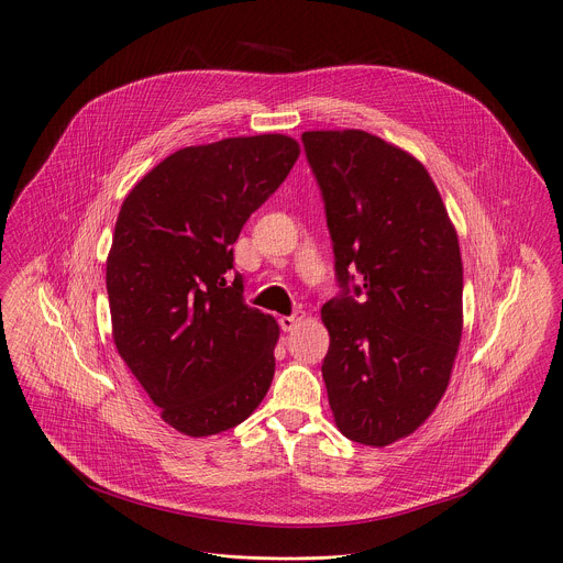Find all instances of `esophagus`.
<instances>
[{
    "label": "esophagus",
    "mask_w": 563,
    "mask_h": 563,
    "mask_svg": "<svg viewBox=\"0 0 563 563\" xmlns=\"http://www.w3.org/2000/svg\"><path fill=\"white\" fill-rule=\"evenodd\" d=\"M303 319H306V312L303 310H296L291 317H280V328L285 332H291V330H296L298 325H301Z\"/></svg>",
    "instance_id": "esophagus-1"
}]
</instances>
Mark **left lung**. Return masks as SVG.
Segmentation results:
<instances>
[{"label":"left lung","instance_id":"left-lung-1","mask_svg":"<svg viewBox=\"0 0 563 563\" xmlns=\"http://www.w3.org/2000/svg\"><path fill=\"white\" fill-rule=\"evenodd\" d=\"M303 144L346 289L321 308L332 419L351 441L385 448L417 432L451 383L464 328L457 231L405 148L360 129L306 131Z\"/></svg>","mask_w":563,"mask_h":563}]
</instances>
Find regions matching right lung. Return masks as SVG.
Instances as JSON below:
<instances>
[{
	"label": "right lung",
	"instance_id": "obj_1",
	"mask_svg": "<svg viewBox=\"0 0 563 563\" xmlns=\"http://www.w3.org/2000/svg\"><path fill=\"white\" fill-rule=\"evenodd\" d=\"M301 146L265 133L185 146L126 195L106 260L112 342L161 419L187 437L246 421L274 380L280 328L229 285L240 231Z\"/></svg>",
	"mask_w": 563,
	"mask_h": 563
}]
</instances>
